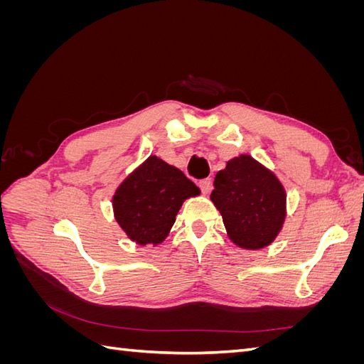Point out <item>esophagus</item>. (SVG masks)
Instances as JSON below:
<instances>
[{"label": "esophagus", "mask_w": 364, "mask_h": 364, "mask_svg": "<svg viewBox=\"0 0 364 364\" xmlns=\"http://www.w3.org/2000/svg\"><path fill=\"white\" fill-rule=\"evenodd\" d=\"M199 186H200V190H202V193H203V194H208L209 191L213 190V181L209 179V178L202 179V181L199 182Z\"/></svg>", "instance_id": "1"}]
</instances>
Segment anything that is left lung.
<instances>
[{"instance_id": "8db88e82", "label": "left lung", "mask_w": 364, "mask_h": 364, "mask_svg": "<svg viewBox=\"0 0 364 364\" xmlns=\"http://www.w3.org/2000/svg\"><path fill=\"white\" fill-rule=\"evenodd\" d=\"M211 200L223 217L230 241L247 250L272 245L287 215L281 181L250 155L229 159L215 174Z\"/></svg>"}]
</instances>
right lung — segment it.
I'll use <instances>...</instances> for the list:
<instances>
[{"instance_id":"1","label":"right lung","mask_w":364,"mask_h":364,"mask_svg":"<svg viewBox=\"0 0 364 364\" xmlns=\"http://www.w3.org/2000/svg\"><path fill=\"white\" fill-rule=\"evenodd\" d=\"M199 194L179 168L151 155L115 190L114 217L136 245L158 246L167 238L182 203Z\"/></svg>"}]
</instances>
